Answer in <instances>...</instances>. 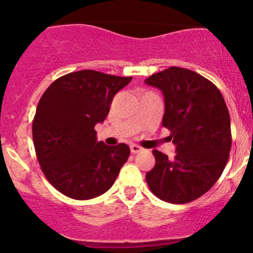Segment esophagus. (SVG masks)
<instances>
[{
	"mask_svg": "<svg viewBox=\"0 0 253 253\" xmlns=\"http://www.w3.org/2000/svg\"><path fill=\"white\" fill-rule=\"evenodd\" d=\"M129 148H131L132 154H137V153L142 152V150H143V148L139 147V145H137V144H131V145H129Z\"/></svg>",
	"mask_w": 253,
	"mask_h": 253,
	"instance_id": "obj_1",
	"label": "esophagus"
}]
</instances>
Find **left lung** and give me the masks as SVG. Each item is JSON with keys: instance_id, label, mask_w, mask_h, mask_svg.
Here are the masks:
<instances>
[{"instance_id": "obj_1", "label": "left lung", "mask_w": 253, "mask_h": 253, "mask_svg": "<svg viewBox=\"0 0 253 253\" xmlns=\"http://www.w3.org/2000/svg\"><path fill=\"white\" fill-rule=\"evenodd\" d=\"M164 95L163 126L176 145L174 159L154 149L155 165L145 175L160 200L183 205L218 181L231 148L230 115L220 90L193 71L170 67L144 81Z\"/></svg>"}]
</instances>
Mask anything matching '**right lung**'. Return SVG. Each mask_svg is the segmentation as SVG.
Listing matches in <instances>:
<instances>
[{
  "label": "right lung",
  "mask_w": 253,
  "mask_h": 253,
  "mask_svg": "<svg viewBox=\"0 0 253 253\" xmlns=\"http://www.w3.org/2000/svg\"><path fill=\"white\" fill-rule=\"evenodd\" d=\"M131 79L83 70L57 78L42 94L33 141L42 172L62 195L81 201L103 195L128 159V145L98 142L94 127Z\"/></svg>",
  "instance_id": "add662e5"
}]
</instances>
